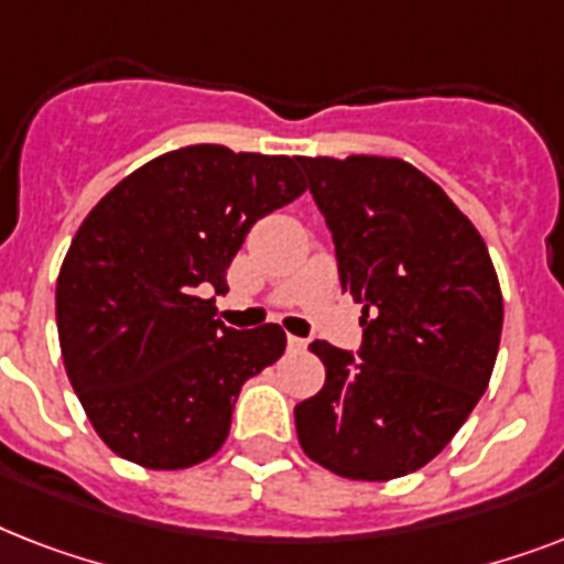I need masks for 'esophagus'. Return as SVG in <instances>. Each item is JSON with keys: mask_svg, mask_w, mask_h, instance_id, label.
<instances>
[{"mask_svg": "<svg viewBox=\"0 0 564 564\" xmlns=\"http://www.w3.org/2000/svg\"><path fill=\"white\" fill-rule=\"evenodd\" d=\"M286 345H290V351H304V348H307V339H301V336H286Z\"/></svg>", "mask_w": 564, "mask_h": 564, "instance_id": "esophagus-1", "label": "esophagus"}]
</instances>
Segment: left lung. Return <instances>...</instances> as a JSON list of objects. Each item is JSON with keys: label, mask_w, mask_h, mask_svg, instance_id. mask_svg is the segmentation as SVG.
Returning a JSON list of instances; mask_svg holds the SVG:
<instances>
[{"label": "left lung", "mask_w": 564, "mask_h": 564, "mask_svg": "<svg viewBox=\"0 0 564 564\" xmlns=\"http://www.w3.org/2000/svg\"><path fill=\"white\" fill-rule=\"evenodd\" d=\"M362 304L360 357L316 339L322 392L295 406L304 454L348 480L419 471L456 436L498 360L503 295L480 230L401 158H299Z\"/></svg>", "instance_id": "left-lung-1"}]
</instances>
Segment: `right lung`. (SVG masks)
Here are the masks:
<instances>
[{
	"label": "right lung",
	"instance_id": "1",
	"mask_svg": "<svg viewBox=\"0 0 564 564\" xmlns=\"http://www.w3.org/2000/svg\"><path fill=\"white\" fill-rule=\"evenodd\" d=\"M307 189L295 158L184 145L122 178L75 230L55 290L66 377L128 463L178 471L228 438L248 377L286 348L278 325L216 318L246 234Z\"/></svg>",
	"mask_w": 564,
	"mask_h": 564
}]
</instances>
